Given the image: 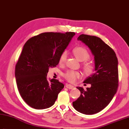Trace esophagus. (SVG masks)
<instances>
[{"mask_svg":"<svg viewBox=\"0 0 129 129\" xmlns=\"http://www.w3.org/2000/svg\"><path fill=\"white\" fill-rule=\"evenodd\" d=\"M66 88H69V89H73L74 88H75L74 87V86H73V85H72L71 84H67L66 85Z\"/></svg>","mask_w":129,"mask_h":129,"instance_id":"obj_1","label":"esophagus"}]
</instances>
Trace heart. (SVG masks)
I'll list each match as a JSON object with an SVG mask.
<instances>
[{
    "instance_id": "b5f03b06",
    "label": "heart",
    "mask_w": 129,
    "mask_h": 129,
    "mask_svg": "<svg viewBox=\"0 0 129 129\" xmlns=\"http://www.w3.org/2000/svg\"><path fill=\"white\" fill-rule=\"evenodd\" d=\"M73 53L75 57L80 62H84L83 64L85 71L87 73H91L93 70V66L91 63L86 62V61L89 59L90 54L87 50L84 47L82 46L76 47L73 50ZM67 53L66 51H63L60 55L59 59V63L60 64H63L66 62L67 59ZM64 77L70 83H74L75 82L76 79L80 76V74L78 72L73 70L67 71L66 73L64 74Z\"/></svg>"
}]
</instances>
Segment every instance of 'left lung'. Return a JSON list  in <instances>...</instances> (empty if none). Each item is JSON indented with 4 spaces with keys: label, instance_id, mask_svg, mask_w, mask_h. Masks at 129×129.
<instances>
[{
    "label": "left lung",
    "instance_id": "1",
    "mask_svg": "<svg viewBox=\"0 0 129 129\" xmlns=\"http://www.w3.org/2000/svg\"><path fill=\"white\" fill-rule=\"evenodd\" d=\"M91 50L94 58L95 73L84 83L91 87L84 90L77 87L80 96L74 101V108L81 113H97L107 107L113 98L118 87V59L113 50L99 37L81 35L78 38Z\"/></svg>",
    "mask_w": 129,
    "mask_h": 129
}]
</instances>
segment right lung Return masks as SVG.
Segmentation results:
<instances>
[{"label":"right lung","mask_w":129,"mask_h":129,"mask_svg":"<svg viewBox=\"0 0 129 129\" xmlns=\"http://www.w3.org/2000/svg\"><path fill=\"white\" fill-rule=\"evenodd\" d=\"M75 35L42 33L25 44L15 67L17 88L27 104L36 109L51 107L55 103L64 84L58 80L48 82L49 67H55L59 59Z\"/></svg>","instance_id":"1"}]
</instances>
